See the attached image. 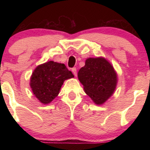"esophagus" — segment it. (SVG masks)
I'll use <instances>...</instances> for the list:
<instances>
[{"instance_id": "34e87169", "label": "esophagus", "mask_w": 150, "mask_h": 150, "mask_svg": "<svg viewBox=\"0 0 150 150\" xmlns=\"http://www.w3.org/2000/svg\"><path fill=\"white\" fill-rule=\"evenodd\" d=\"M71 71H72V72H73V74H74V75L75 76H77L76 68V67H73V68L71 69Z\"/></svg>"}]
</instances>
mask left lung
<instances>
[{"mask_svg":"<svg viewBox=\"0 0 150 150\" xmlns=\"http://www.w3.org/2000/svg\"><path fill=\"white\" fill-rule=\"evenodd\" d=\"M85 93L98 105L104 103L114 93L117 76L113 67L103 57L89 58L78 73Z\"/></svg>","mask_w":150,"mask_h":150,"instance_id":"left-lung-1","label":"left lung"}]
</instances>
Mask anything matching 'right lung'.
<instances>
[{
  "label": "right lung",
  "mask_w": 150,
  "mask_h": 150,
  "mask_svg": "<svg viewBox=\"0 0 150 150\" xmlns=\"http://www.w3.org/2000/svg\"><path fill=\"white\" fill-rule=\"evenodd\" d=\"M74 75L63 63L50 61L38 65L30 77L33 93L41 103H50L58 96L65 80Z\"/></svg>",
  "instance_id": "obj_1"
}]
</instances>
